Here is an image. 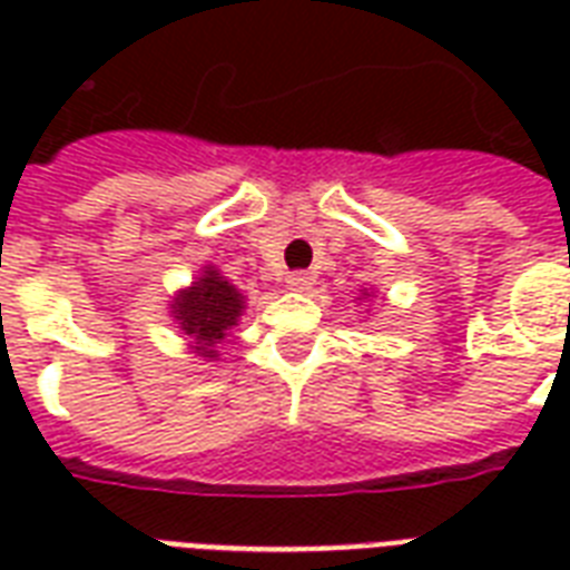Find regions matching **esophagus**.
<instances>
[{
    "label": "esophagus",
    "mask_w": 570,
    "mask_h": 570,
    "mask_svg": "<svg viewBox=\"0 0 570 570\" xmlns=\"http://www.w3.org/2000/svg\"><path fill=\"white\" fill-rule=\"evenodd\" d=\"M286 286L295 293H307L313 286V275L311 272H293V275H286Z\"/></svg>",
    "instance_id": "34e87169"
}]
</instances>
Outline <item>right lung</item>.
<instances>
[{
  "label": "right lung",
  "instance_id": "obj_1",
  "mask_svg": "<svg viewBox=\"0 0 570 570\" xmlns=\"http://www.w3.org/2000/svg\"><path fill=\"white\" fill-rule=\"evenodd\" d=\"M239 289L227 284L218 272H206L191 289L180 293L174 302V316L180 322V328L195 340V352L200 357H215V343L224 340V331L236 325L242 313Z\"/></svg>",
  "mask_w": 570,
  "mask_h": 570
}]
</instances>
